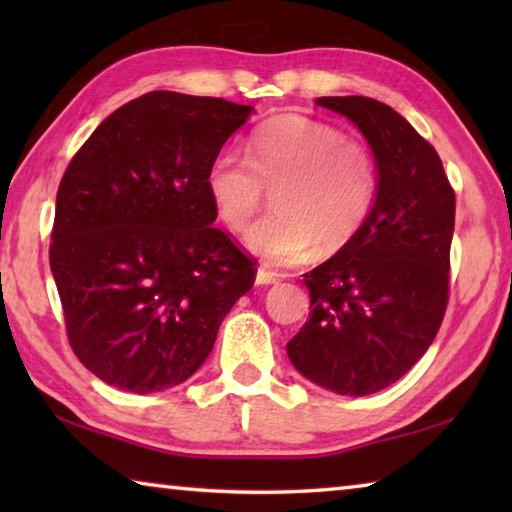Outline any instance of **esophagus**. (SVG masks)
I'll return each instance as SVG.
<instances>
[{"instance_id": "34e87169", "label": "esophagus", "mask_w": 512, "mask_h": 512, "mask_svg": "<svg viewBox=\"0 0 512 512\" xmlns=\"http://www.w3.org/2000/svg\"><path fill=\"white\" fill-rule=\"evenodd\" d=\"M277 280H280V275L277 273L266 271V268H257V273H255L257 287H268V284H275Z\"/></svg>"}]
</instances>
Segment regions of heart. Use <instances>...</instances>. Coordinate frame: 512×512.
Returning a JSON list of instances; mask_svg holds the SVG:
<instances>
[{"label":"heart","mask_w":512,"mask_h":512,"mask_svg":"<svg viewBox=\"0 0 512 512\" xmlns=\"http://www.w3.org/2000/svg\"><path fill=\"white\" fill-rule=\"evenodd\" d=\"M377 185V160L366 144L305 115L271 119L250 140V158L223 146L205 171L216 216L235 232L273 189L277 210L244 235L250 253L271 264L300 262L318 244L327 253L343 248L370 216Z\"/></svg>","instance_id":"b5f03b06"}]
</instances>
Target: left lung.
<instances>
[{
  "label": "left lung",
  "instance_id": "8db88e82",
  "mask_svg": "<svg viewBox=\"0 0 512 512\" xmlns=\"http://www.w3.org/2000/svg\"><path fill=\"white\" fill-rule=\"evenodd\" d=\"M350 119L377 160L379 185L363 228L305 273L307 323L287 343L302 377L363 397L413 368L443 323L456 198L433 146L400 112L368 97H320Z\"/></svg>",
  "mask_w": 512,
  "mask_h": 512
}]
</instances>
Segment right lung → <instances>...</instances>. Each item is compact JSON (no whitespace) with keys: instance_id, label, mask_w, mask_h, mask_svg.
I'll return each instance as SVG.
<instances>
[{"instance_id":"right-lung-1","label":"right lung","mask_w":512,"mask_h":512,"mask_svg":"<svg viewBox=\"0 0 512 512\" xmlns=\"http://www.w3.org/2000/svg\"><path fill=\"white\" fill-rule=\"evenodd\" d=\"M255 108L149 92L99 124L56 196L49 264L72 350L128 393L183 384L203 366L253 262L225 232L207 164Z\"/></svg>"}]
</instances>
